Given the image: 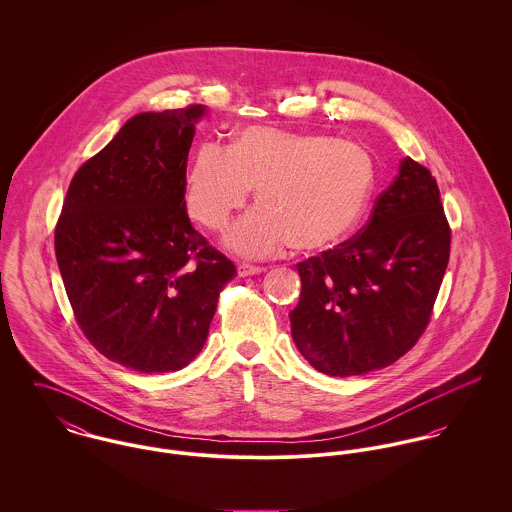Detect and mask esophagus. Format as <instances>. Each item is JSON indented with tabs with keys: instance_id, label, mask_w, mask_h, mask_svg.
<instances>
[{
	"instance_id": "obj_1",
	"label": "esophagus",
	"mask_w": 512,
	"mask_h": 512,
	"mask_svg": "<svg viewBox=\"0 0 512 512\" xmlns=\"http://www.w3.org/2000/svg\"><path fill=\"white\" fill-rule=\"evenodd\" d=\"M264 268L262 266H254V264H240L238 266V276L240 278H246V276H256V274H262Z\"/></svg>"
}]
</instances>
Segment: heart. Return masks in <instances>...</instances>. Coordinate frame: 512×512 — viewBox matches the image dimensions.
<instances>
[{"label": "heart", "mask_w": 512, "mask_h": 512, "mask_svg": "<svg viewBox=\"0 0 512 512\" xmlns=\"http://www.w3.org/2000/svg\"><path fill=\"white\" fill-rule=\"evenodd\" d=\"M374 179V159L361 144L248 126L228 147L207 142L195 151L185 207L195 222L222 230L256 187L260 205L230 228L226 248L248 258L272 256L292 242L323 250L355 230Z\"/></svg>", "instance_id": "b5f03b06"}]
</instances>
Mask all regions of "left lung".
Returning <instances> with one entry per match:
<instances>
[{
    "label": "left lung",
    "instance_id": "1",
    "mask_svg": "<svg viewBox=\"0 0 512 512\" xmlns=\"http://www.w3.org/2000/svg\"><path fill=\"white\" fill-rule=\"evenodd\" d=\"M449 246L436 177L404 157L363 230L297 264L290 321L305 361L329 376L396 363L430 323Z\"/></svg>",
    "mask_w": 512,
    "mask_h": 512
}]
</instances>
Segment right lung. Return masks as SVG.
<instances>
[{"label":"right lung","mask_w":512,"mask_h":512,"mask_svg":"<svg viewBox=\"0 0 512 512\" xmlns=\"http://www.w3.org/2000/svg\"><path fill=\"white\" fill-rule=\"evenodd\" d=\"M205 106L142 112L74 173L55 254L74 319L106 359L138 372L189 365L234 264L187 215V157Z\"/></svg>","instance_id":"right-lung-1"}]
</instances>
